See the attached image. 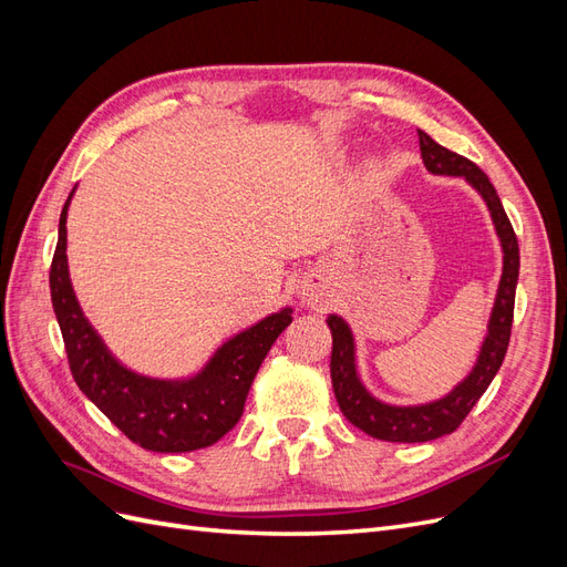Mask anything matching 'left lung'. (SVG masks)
<instances>
[{
  "mask_svg": "<svg viewBox=\"0 0 567 567\" xmlns=\"http://www.w3.org/2000/svg\"><path fill=\"white\" fill-rule=\"evenodd\" d=\"M419 146L421 158L427 173L433 175H450L463 177L475 192L483 196L487 203L496 236L502 241L504 250V269L502 281L496 288L494 307L487 323V336L480 348L477 362L473 371L463 379L450 394L444 398L414 404V406H394L375 400L373 394L359 381L357 373V359H354V336L350 331L348 321L329 315V323L333 336V350H331V381L336 400L346 419L357 425L359 431L375 440L385 442H427L437 440L442 435L454 433L461 421L468 416V411L483 398V392L489 388L492 379L499 371L508 340H511V326H513V305H516V284H518V269H520V250L518 238L513 231L511 221L504 213V205L496 196V188L492 186L489 177L468 158L458 156V153L440 146L431 140L423 130H419Z\"/></svg>",
  "mask_w": 567,
  "mask_h": 567,
  "instance_id": "1",
  "label": "left lung"
}]
</instances>
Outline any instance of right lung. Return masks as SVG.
Segmentation results:
<instances>
[{
  "label": "right lung",
  "mask_w": 567,
  "mask_h": 567,
  "mask_svg": "<svg viewBox=\"0 0 567 567\" xmlns=\"http://www.w3.org/2000/svg\"><path fill=\"white\" fill-rule=\"evenodd\" d=\"M73 194L75 188L61 210L49 288L78 388L115 427L148 452L177 454L210 447L241 419L255 373L274 340L293 321V310L284 307L236 333L186 381H161L130 371L109 352L75 298L65 255V217Z\"/></svg>",
  "instance_id": "add662e5"
}]
</instances>
